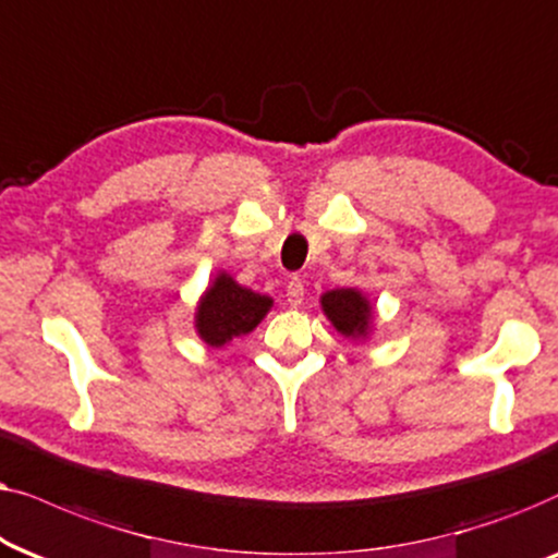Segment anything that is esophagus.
<instances>
[{"label":"esophagus","mask_w":558,"mask_h":558,"mask_svg":"<svg viewBox=\"0 0 558 558\" xmlns=\"http://www.w3.org/2000/svg\"><path fill=\"white\" fill-rule=\"evenodd\" d=\"M286 295H288V303H291V306H301L303 295H306V288H303V280H301V278H291V280H288Z\"/></svg>","instance_id":"34e87169"}]
</instances>
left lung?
I'll return each mask as SVG.
<instances>
[{
    "label": "left lung",
    "instance_id": "1",
    "mask_svg": "<svg viewBox=\"0 0 558 558\" xmlns=\"http://www.w3.org/2000/svg\"><path fill=\"white\" fill-rule=\"evenodd\" d=\"M322 308L341 337L367 339L373 333V303L360 288H333L322 295Z\"/></svg>",
    "mask_w": 558,
    "mask_h": 558
}]
</instances>
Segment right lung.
I'll list each match as a JSON object with an SVG mask.
<instances>
[{"instance_id": "right-lung-1", "label": "right lung", "mask_w": 558, "mask_h": 558, "mask_svg": "<svg viewBox=\"0 0 558 558\" xmlns=\"http://www.w3.org/2000/svg\"><path fill=\"white\" fill-rule=\"evenodd\" d=\"M270 308V295L250 291V288L236 283L232 275L221 270L198 299L193 324H196V333L202 341L214 349H221L232 339L255 329Z\"/></svg>"}]
</instances>
